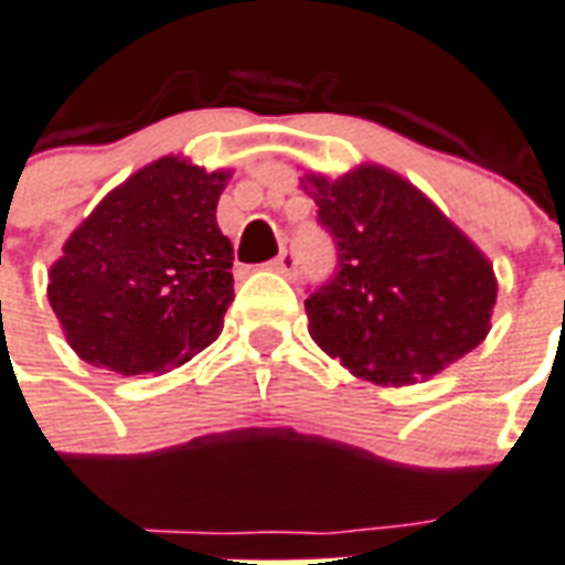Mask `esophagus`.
Segmentation results:
<instances>
[{"instance_id": "34e87169", "label": "esophagus", "mask_w": 565, "mask_h": 565, "mask_svg": "<svg viewBox=\"0 0 565 565\" xmlns=\"http://www.w3.org/2000/svg\"><path fill=\"white\" fill-rule=\"evenodd\" d=\"M269 266L275 271H281V275H287V278H294L296 266H299V260H296V250L290 248V245H284L281 254H278V257H275V260H271Z\"/></svg>"}]
</instances>
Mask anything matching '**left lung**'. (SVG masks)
I'll use <instances>...</instances> for the list:
<instances>
[{
  "instance_id": "1",
  "label": "left lung",
  "mask_w": 565,
  "mask_h": 565,
  "mask_svg": "<svg viewBox=\"0 0 565 565\" xmlns=\"http://www.w3.org/2000/svg\"><path fill=\"white\" fill-rule=\"evenodd\" d=\"M338 271L305 299L308 332L341 365L380 386L434 377L491 329L494 266L407 179L362 164L305 173Z\"/></svg>"
}]
</instances>
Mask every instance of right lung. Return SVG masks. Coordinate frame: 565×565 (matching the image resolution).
<instances>
[{"mask_svg":"<svg viewBox=\"0 0 565 565\" xmlns=\"http://www.w3.org/2000/svg\"><path fill=\"white\" fill-rule=\"evenodd\" d=\"M230 170L167 154L92 209L50 266L71 350L125 377L182 365L224 329L233 245L215 209Z\"/></svg>","mask_w":565,"mask_h":565,"instance_id":"obj_1","label":"right lung"}]
</instances>
